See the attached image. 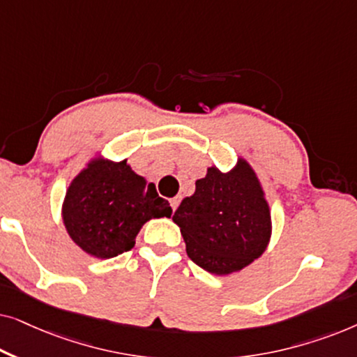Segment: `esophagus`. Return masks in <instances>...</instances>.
<instances>
[{
	"instance_id": "1",
	"label": "esophagus",
	"mask_w": 357,
	"mask_h": 357,
	"mask_svg": "<svg viewBox=\"0 0 357 357\" xmlns=\"http://www.w3.org/2000/svg\"><path fill=\"white\" fill-rule=\"evenodd\" d=\"M178 204H180V198L178 197H175V198L170 199V206H172L174 211L178 208Z\"/></svg>"
}]
</instances>
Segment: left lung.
Listing matches in <instances>:
<instances>
[{"mask_svg": "<svg viewBox=\"0 0 357 357\" xmlns=\"http://www.w3.org/2000/svg\"><path fill=\"white\" fill-rule=\"evenodd\" d=\"M187 253L213 275H231L266 250L271 213L260 180L245 159L229 172L209 167L197 180L192 197L182 199L172 216Z\"/></svg>", "mask_w": 357, "mask_h": 357, "instance_id": "8db88e82", "label": "left lung"}]
</instances>
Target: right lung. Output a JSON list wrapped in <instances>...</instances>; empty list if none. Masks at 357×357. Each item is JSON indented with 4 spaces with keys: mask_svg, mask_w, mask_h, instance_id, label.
<instances>
[{
    "mask_svg": "<svg viewBox=\"0 0 357 357\" xmlns=\"http://www.w3.org/2000/svg\"><path fill=\"white\" fill-rule=\"evenodd\" d=\"M61 214L73 242L105 260L131 250L143 224L170 218L172 208L154 183L131 170L126 159L96 158L68 187Z\"/></svg>",
    "mask_w": 357,
    "mask_h": 357,
    "instance_id": "obj_1",
    "label": "right lung"
}]
</instances>
